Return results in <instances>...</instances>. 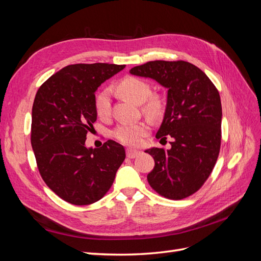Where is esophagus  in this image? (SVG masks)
<instances>
[{"label": "esophagus", "instance_id": "34e87169", "mask_svg": "<svg viewBox=\"0 0 261 261\" xmlns=\"http://www.w3.org/2000/svg\"><path fill=\"white\" fill-rule=\"evenodd\" d=\"M140 154V151L139 150H136V149H130L128 148L127 150H126V155H127L128 158H130V159H133V158H136Z\"/></svg>", "mask_w": 261, "mask_h": 261}]
</instances>
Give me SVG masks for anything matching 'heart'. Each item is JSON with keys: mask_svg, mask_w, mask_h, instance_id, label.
Segmentation results:
<instances>
[{"mask_svg": "<svg viewBox=\"0 0 261 261\" xmlns=\"http://www.w3.org/2000/svg\"><path fill=\"white\" fill-rule=\"evenodd\" d=\"M117 90L123 97L138 105L144 103V112L150 117H158L163 112V102L160 97L150 96V86L137 77H126L117 85ZM96 111L100 117H107L111 112V91L101 90L96 97ZM149 132L146 123H124L114 129L113 135L120 143L136 147L143 143L144 137Z\"/></svg>", "mask_w": 261, "mask_h": 261, "instance_id": "heart-1", "label": "heart"}]
</instances>
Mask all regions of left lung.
Listing matches in <instances>:
<instances>
[{
  "mask_svg": "<svg viewBox=\"0 0 261 261\" xmlns=\"http://www.w3.org/2000/svg\"><path fill=\"white\" fill-rule=\"evenodd\" d=\"M129 73L151 78L168 89L164 117L155 137H172L171 148L146 150L154 159L148 183L165 198H186L207 180L220 152L219 91L201 69L185 61H151Z\"/></svg>",
  "mask_w": 261,
  "mask_h": 261,
  "instance_id": "1",
  "label": "left lung"
}]
</instances>
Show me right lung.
<instances>
[{
	"label": "right lung",
	"mask_w": 261,
	"mask_h": 261,
	"mask_svg": "<svg viewBox=\"0 0 261 261\" xmlns=\"http://www.w3.org/2000/svg\"><path fill=\"white\" fill-rule=\"evenodd\" d=\"M125 65L94 63L68 65L41 85L31 113V146L39 172L62 199L85 206L98 201L112 186L125 159L114 140L87 148V133L97 121L98 87Z\"/></svg>",
	"instance_id": "1"
}]
</instances>
